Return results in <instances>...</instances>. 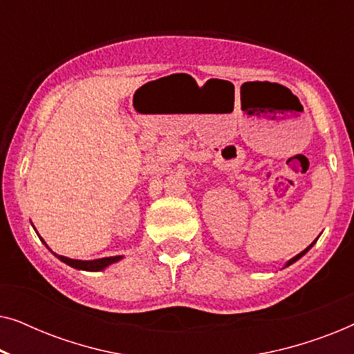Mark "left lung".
Returning <instances> with one entry per match:
<instances>
[{"label":"left lung","instance_id":"8db88e82","mask_svg":"<svg viewBox=\"0 0 354 354\" xmlns=\"http://www.w3.org/2000/svg\"><path fill=\"white\" fill-rule=\"evenodd\" d=\"M314 243H316V240H314V241H313V243H311V245H309L306 250H303V251H301V253H299V254H297V256H295V258H292V259H290V261H288V263H287V264H285V268H288V266H290V264L297 263V261H298L299 258H301V256H304V254H306V253H308V251H309V250H311V246H313Z\"/></svg>","mask_w":354,"mask_h":354}]
</instances>
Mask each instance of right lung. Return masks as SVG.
Returning a JSON list of instances; mask_svg holds the SVG:
<instances>
[{
	"label": "right lung",
	"mask_w": 354,
	"mask_h": 354,
	"mask_svg": "<svg viewBox=\"0 0 354 354\" xmlns=\"http://www.w3.org/2000/svg\"><path fill=\"white\" fill-rule=\"evenodd\" d=\"M41 241L45 243V240H43V239H41ZM46 248H48V245H46ZM53 254H55L59 261H62V263L71 266V268L79 269V270H90V272H98V270H103V269L108 268V266L118 263V261L122 259V256H109V258H101V259H93V261H80V259L66 258V256H61V254H56V253H53Z\"/></svg>",
	"instance_id": "add662e5"
}]
</instances>
